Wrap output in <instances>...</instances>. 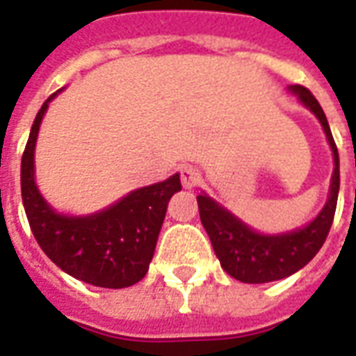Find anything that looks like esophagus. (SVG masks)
<instances>
[{"instance_id": "1", "label": "esophagus", "mask_w": 356, "mask_h": 356, "mask_svg": "<svg viewBox=\"0 0 356 356\" xmlns=\"http://www.w3.org/2000/svg\"><path fill=\"white\" fill-rule=\"evenodd\" d=\"M181 183L185 188H194L200 183V171L196 170L194 165H183L181 168Z\"/></svg>"}]
</instances>
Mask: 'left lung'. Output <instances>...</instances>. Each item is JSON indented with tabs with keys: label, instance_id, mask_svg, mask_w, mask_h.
<instances>
[{
	"label": "left lung",
	"instance_id": "8db88e82",
	"mask_svg": "<svg viewBox=\"0 0 356 356\" xmlns=\"http://www.w3.org/2000/svg\"><path fill=\"white\" fill-rule=\"evenodd\" d=\"M290 91L298 95L299 101L318 118L332 148L334 173L330 183L328 202L321 213L303 229L282 232V234H261L250 229L246 223H242L238 217L232 216L229 209L219 206L216 200H211L208 194H198L196 200L200 209L202 225L211 240L217 259L221 261V267L240 282H273L298 273L299 268L305 267L318 254V250L328 236L336 213L337 193H339V156L330 131L328 120L309 89L303 86H290Z\"/></svg>",
	"mask_w": 356,
	"mask_h": 356
}]
</instances>
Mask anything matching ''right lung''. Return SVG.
I'll list each match as a JSON object with an SVG mask.
<instances>
[{
    "mask_svg": "<svg viewBox=\"0 0 356 356\" xmlns=\"http://www.w3.org/2000/svg\"><path fill=\"white\" fill-rule=\"evenodd\" d=\"M57 93L38 112L20 163L22 204L30 229L45 255L74 278L114 290L133 286L145 278L152 261L168 202L181 191L179 173L133 191L99 213L81 217L57 213L43 200L34 179L38 131Z\"/></svg>",
    "mask_w": 356,
    "mask_h": 356,
    "instance_id": "1",
    "label": "right lung"
}]
</instances>
